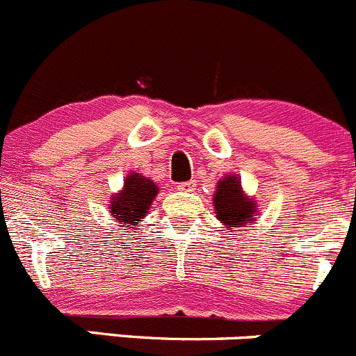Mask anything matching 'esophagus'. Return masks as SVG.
Segmentation results:
<instances>
[{
  "label": "esophagus",
  "instance_id": "1",
  "mask_svg": "<svg viewBox=\"0 0 356 356\" xmlns=\"http://www.w3.org/2000/svg\"><path fill=\"white\" fill-rule=\"evenodd\" d=\"M178 191L180 192H194L195 191V181H184V184H178Z\"/></svg>",
  "mask_w": 356,
  "mask_h": 356
}]
</instances>
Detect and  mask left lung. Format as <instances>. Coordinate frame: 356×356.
<instances>
[{
	"instance_id": "1",
	"label": "left lung",
	"mask_w": 356,
	"mask_h": 356,
	"mask_svg": "<svg viewBox=\"0 0 356 356\" xmlns=\"http://www.w3.org/2000/svg\"><path fill=\"white\" fill-rule=\"evenodd\" d=\"M216 218L229 227H241L253 222L255 202L245 197L238 176H227L216 185L215 199Z\"/></svg>"
}]
</instances>
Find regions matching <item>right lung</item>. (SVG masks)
<instances>
[{
	"instance_id": "right-lung-1",
	"label": "right lung",
	"mask_w": 356,
	"mask_h": 356,
	"mask_svg": "<svg viewBox=\"0 0 356 356\" xmlns=\"http://www.w3.org/2000/svg\"><path fill=\"white\" fill-rule=\"evenodd\" d=\"M155 195H157V185L134 172L125 178L124 191L111 197L110 211L117 222L140 225V220L143 218L145 213H148Z\"/></svg>"
}]
</instances>
